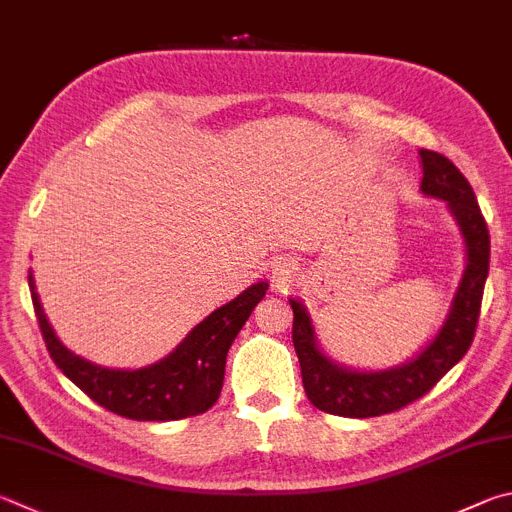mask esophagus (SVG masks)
I'll return each instance as SVG.
<instances>
[{
	"label": "esophagus",
	"mask_w": 512,
	"mask_h": 512,
	"mask_svg": "<svg viewBox=\"0 0 512 512\" xmlns=\"http://www.w3.org/2000/svg\"><path fill=\"white\" fill-rule=\"evenodd\" d=\"M273 275L277 277V280H284L286 275H291V264H275L273 266Z\"/></svg>",
	"instance_id": "34e87169"
}]
</instances>
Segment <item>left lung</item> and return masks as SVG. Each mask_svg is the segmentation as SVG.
Wrapping results in <instances>:
<instances>
[{
    "mask_svg": "<svg viewBox=\"0 0 512 512\" xmlns=\"http://www.w3.org/2000/svg\"><path fill=\"white\" fill-rule=\"evenodd\" d=\"M427 197L448 201L466 241L468 264L454 293L448 318L434 340L416 358L385 371H356L340 367L322 353L315 342L309 313L297 300L293 309V347L302 367V383L309 401L318 410L347 418H369L398 412L418 401L466 356L477 331L483 284L490 264V235L475 192L466 176L439 152L421 150Z\"/></svg>",
    "mask_w": 512,
    "mask_h": 512,
    "instance_id": "8db88e82",
    "label": "left lung"
}]
</instances>
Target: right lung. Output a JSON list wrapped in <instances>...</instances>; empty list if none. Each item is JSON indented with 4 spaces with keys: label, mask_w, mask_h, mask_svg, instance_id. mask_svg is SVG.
Instances as JSON below:
<instances>
[{
    "label": "right lung",
    "mask_w": 512,
    "mask_h": 512,
    "mask_svg": "<svg viewBox=\"0 0 512 512\" xmlns=\"http://www.w3.org/2000/svg\"><path fill=\"white\" fill-rule=\"evenodd\" d=\"M29 286L46 349L71 383L100 407L132 421H179L208 412L217 403L224 385L228 349L257 302L266 295L268 282L248 286L235 300L199 322L170 356L134 371L98 367L71 353L46 320L31 273Z\"/></svg>",
    "instance_id": "right-lung-1"
}]
</instances>
